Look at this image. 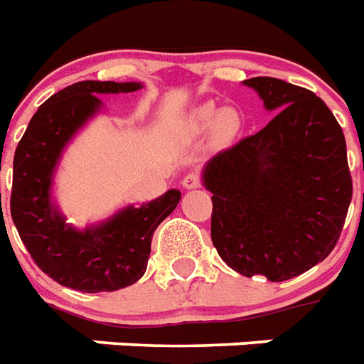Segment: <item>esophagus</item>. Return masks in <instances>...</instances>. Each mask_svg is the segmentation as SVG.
<instances>
[{"mask_svg": "<svg viewBox=\"0 0 364 364\" xmlns=\"http://www.w3.org/2000/svg\"><path fill=\"white\" fill-rule=\"evenodd\" d=\"M200 184H203V178H200V174L197 171H190L182 178V186L186 190H196V188H200Z\"/></svg>", "mask_w": 364, "mask_h": 364, "instance_id": "obj_1", "label": "esophagus"}]
</instances>
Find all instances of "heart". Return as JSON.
<instances>
[{"label":"heart","instance_id":"obj_1","mask_svg":"<svg viewBox=\"0 0 364 364\" xmlns=\"http://www.w3.org/2000/svg\"><path fill=\"white\" fill-rule=\"evenodd\" d=\"M196 124L200 127L216 126L222 136H231L238 129V116L232 110H218L214 105H205L196 112Z\"/></svg>","mask_w":364,"mask_h":364}]
</instances>
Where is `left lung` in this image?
<instances>
[{
  "label": "left lung",
  "instance_id": "left-lung-1",
  "mask_svg": "<svg viewBox=\"0 0 364 364\" xmlns=\"http://www.w3.org/2000/svg\"><path fill=\"white\" fill-rule=\"evenodd\" d=\"M276 110L205 168L218 254L242 276L284 282L333 252L350 208L342 127L318 95L280 78L244 80Z\"/></svg>",
  "mask_w": 364,
  "mask_h": 364
}]
</instances>
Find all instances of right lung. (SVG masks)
Masks as SVG:
<instances>
[{"instance_id": "right-lung-1", "label": "right lung", "mask_w": 364, "mask_h": 364, "mask_svg": "<svg viewBox=\"0 0 364 364\" xmlns=\"http://www.w3.org/2000/svg\"><path fill=\"white\" fill-rule=\"evenodd\" d=\"M139 82L84 80L41 105L20 139L13 161L11 216L31 259L60 286L82 293L116 291L146 270L154 231L176 208L168 190L146 205L127 206L97 228L77 231L50 203L52 173L69 139L101 107L97 94H127Z\"/></svg>"}]
</instances>
